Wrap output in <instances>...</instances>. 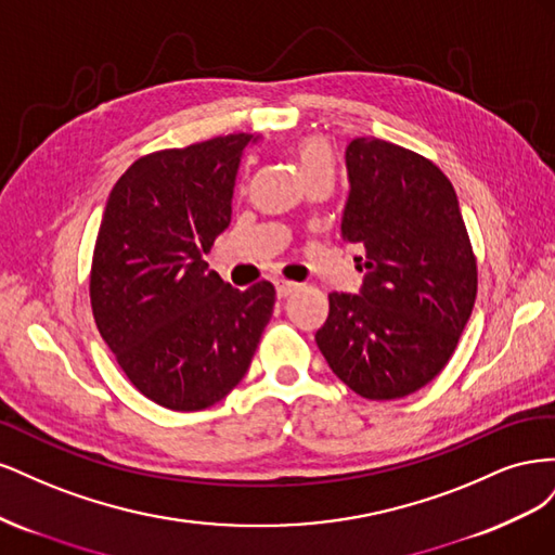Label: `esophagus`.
I'll list each match as a JSON object with an SVG mask.
<instances>
[{"label":"esophagus","instance_id":"obj_1","mask_svg":"<svg viewBox=\"0 0 555 555\" xmlns=\"http://www.w3.org/2000/svg\"><path fill=\"white\" fill-rule=\"evenodd\" d=\"M275 289H278V296H280V298H287V296H292V294L298 289V284H296V282H289V280H278V282H275Z\"/></svg>","mask_w":555,"mask_h":555}]
</instances>
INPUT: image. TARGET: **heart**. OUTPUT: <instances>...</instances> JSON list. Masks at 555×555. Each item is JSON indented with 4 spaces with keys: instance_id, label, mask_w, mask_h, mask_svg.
<instances>
[{
    "instance_id": "1",
    "label": "heart",
    "mask_w": 555,
    "mask_h": 555,
    "mask_svg": "<svg viewBox=\"0 0 555 555\" xmlns=\"http://www.w3.org/2000/svg\"><path fill=\"white\" fill-rule=\"evenodd\" d=\"M294 159L298 173L304 178L331 173L333 176V150L324 137H306L294 143Z\"/></svg>"
}]
</instances>
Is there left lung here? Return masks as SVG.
Masks as SVG:
<instances>
[{
    "label": "left lung",
    "mask_w": 555,
    "mask_h": 555,
    "mask_svg": "<svg viewBox=\"0 0 555 555\" xmlns=\"http://www.w3.org/2000/svg\"><path fill=\"white\" fill-rule=\"evenodd\" d=\"M343 238L363 247L359 294H328L314 333L331 371L367 400L410 396L440 375L477 298V259L449 178L382 139L345 153Z\"/></svg>",
    "instance_id": "obj_1"
}]
</instances>
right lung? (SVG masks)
I'll return each instance as SVG.
<instances>
[{"mask_svg": "<svg viewBox=\"0 0 555 555\" xmlns=\"http://www.w3.org/2000/svg\"><path fill=\"white\" fill-rule=\"evenodd\" d=\"M249 133H229L133 162L115 182L90 271L92 314L129 382L162 408L220 402L255 357L275 287L233 289L208 255L231 222Z\"/></svg>", "mask_w": 555, "mask_h": 555, "instance_id": "right-lung-1", "label": "right lung"}]
</instances>
